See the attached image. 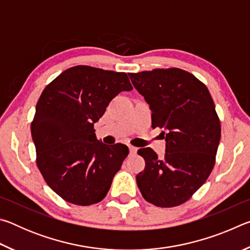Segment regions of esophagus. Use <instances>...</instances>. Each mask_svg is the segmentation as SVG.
Returning a JSON list of instances; mask_svg holds the SVG:
<instances>
[{
	"mask_svg": "<svg viewBox=\"0 0 250 250\" xmlns=\"http://www.w3.org/2000/svg\"><path fill=\"white\" fill-rule=\"evenodd\" d=\"M129 151H130V154H137L138 149L135 146H129Z\"/></svg>",
	"mask_w": 250,
	"mask_h": 250,
	"instance_id": "34e87169",
	"label": "esophagus"
}]
</instances>
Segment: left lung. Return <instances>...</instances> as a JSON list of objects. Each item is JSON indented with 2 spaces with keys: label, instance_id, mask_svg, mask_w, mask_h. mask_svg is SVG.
Instances as JSON below:
<instances>
[{
  "label": "left lung",
  "instance_id": "left-lung-1",
  "mask_svg": "<svg viewBox=\"0 0 250 250\" xmlns=\"http://www.w3.org/2000/svg\"><path fill=\"white\" fill-rule=\"evenodd\" d=\"M152 111V126L164 129L166 154L151 147L138 154L146 167L137 175L143 198L159 207L183 204L205 183L215 164L221 122L208 89L179 68L129 74Z\"/></svg>",
  "mask_w": 250,
  "mask_h": 250
}]
</instances>
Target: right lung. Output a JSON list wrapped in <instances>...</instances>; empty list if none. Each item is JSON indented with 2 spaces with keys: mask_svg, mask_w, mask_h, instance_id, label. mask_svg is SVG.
I'll return each instance as SVG.
<instances>
[{
  "mask_svg": "<svg viewBox=\"0 0 250 250\" xmlns=\"http://www.w3.org/2000/svg\"><path fill=\"white\" fill-rule=\"evenodd\" d=\"M130 90L125 73L75 66L42 92L31 126L37 167L65 201L86 206L107 195L129 149L97 140L94 125L110 101Z\"/></svg>",
  "mask_w": 250,
  "mask_h": 250,
  "instance_id": "1",
  "label": "right lung"
}]
</instances>
